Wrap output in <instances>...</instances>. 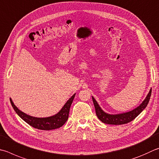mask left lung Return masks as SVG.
I'll list each match as a JSON object with an SVG mask.
<instances>
[{
    "label": "left lung",
    "instance_id": "left-lung-1",
    "mask_svg": "<svg viewBox=\"0 0 159 159\" xmlns=\"http://www.w3.org/2000/svg\"><path fill=\"white\" fill-rule=\"evenodd\" d=\"M152 94V89H150L149 92L146 97L145 99L143 101V103L131 111H129L127 112H125V113L121 114H117V115H111L108 114L105 112L101 108L100 106L98 104L97 101L94 99L93 97H92V101H93L94 106L95 108V111H96V114L98 118L102 121V122L105 124H108V125H125V124H127L132 120H134L135 117H136L138 115H139L141 112H142L144 109L146 108L148 106L149 101L150 99V97Z\"/></svg>",
    "mask_w": 159,
    "mask_h": 159
}]
</instances>
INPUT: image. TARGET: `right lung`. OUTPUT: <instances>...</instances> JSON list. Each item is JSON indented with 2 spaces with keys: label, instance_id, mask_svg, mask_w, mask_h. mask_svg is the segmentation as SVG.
<instances>
[{
  "label": "right lung",
  "instance_id": "obj_1",
  "mask_svg": "<svg viewBox=\"0 0 159 159\" xmlns=\"http://www.w3.org/2000/svg\"><path fill=\"white\" fill-rule=\"evenodd\" d=\"M75 94H74L73 96L67 101V103H65L62 108L59 111V112H57L56 115H53V116L48 117L40 118L30 116V115L25 114L24 112L20 111V110H19L18 108L14 104V103L12 102V101H11V99L10 102L11 106H12L17 115H18L23 120H24L25 122L28 123V125L37 129L48 131V130L56 129L61 127V126L62 125H64L65 123L67 122L69 117L70 109L74 99Z\"/></svg>",
  "mask_w": 159,
  "mask_h": 159
}]
</instances>
